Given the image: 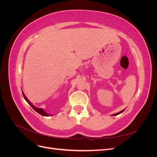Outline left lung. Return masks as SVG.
<instances>
[{
	"label": "left lung",
	"mask_w": 157,
	"mask_h": 157,
	"mask_svg": "<svg viewBox=\"0 0 157 157\" xmlns=\"http://www.w3.org/2000/svg\"><path fill=\"white\" fill-rule=\"evenodd\" d=\"M124 111V110H122V111H120V112H118V113H115V114H113V116H115V115H119V114H121V113H122L123 111Z\"/></svg>",
	"instance_id": "obj_1"
}]
</instances>
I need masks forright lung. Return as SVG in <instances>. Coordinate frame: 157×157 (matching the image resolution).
Listing matches in <instances>:
<instances>
[{"label": "right lung", "instance_id": "1", "mask_svg": "<svg viewBox=\"0 0 157 157\" xmlns=\"http://www.w3.org/2000/svg\"><path fill=\"white\" fill-rule=\"evenodd\" d=\"M22 94H23V98H24V99H25V101L29 104V105L31 106V107L34 109V110L35 111H36L38 113H39L40 115H42V116H45V117H48V116H51V115H50V114H48L47 113H46L44 111V109H41V108H37V107H35L34 105H33V104L29 101V99H28L27 98V97L25 96V94H24V93H23V92H22Z\"/></svg>", "mask_w": 157, "mask_h": 157}]
</instances>
